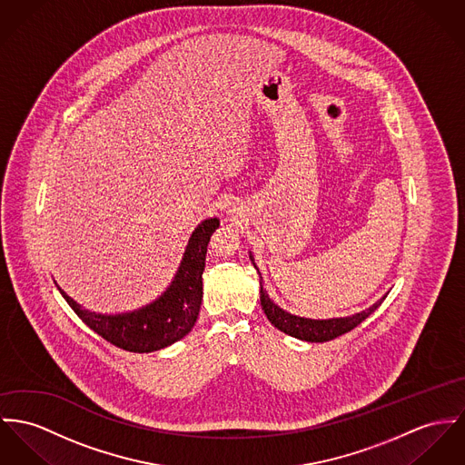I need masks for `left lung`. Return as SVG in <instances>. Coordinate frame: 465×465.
Masks as SVG:
<instances>
[{"label": "left lung", "mask_w": 465, "mask_h": 465, "mask_svg": "<svg viewBox=\"0 0 465 465\" xmlns=\"http://www.w3.org/2000/svg\"><path fill=\"white\" fill-rule=\"evenodd\" d=\"M251 256V254H250ZM252 262V256H251ZM254 263V262H252ZM260 302H262V310L267 315L269 322L278 327L280 331H283L285 334H290L293 338L304 340V341H312V343H322V341H329L334 340L349 331H352L354 327H358L361 322L368 319L382 302L377 301L373 306H370L368 310L356 313L352 317H343V319H327V321H313V319H304V317H297L292 315L285 310H282L278 304H274L271 301V297L267 295V292L263 290L262 285V276H260Z\"/></svg>", "instance_id": "8db88e82"}]
</instances>
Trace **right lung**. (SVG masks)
<instances>
[{
	"mask_svg": "<svg viewBox=\"0 0 465 465\" xmlns=\"http://www.w3.org/2000/svg\"><path fill=\"white\" fill-rule=\"evenodd\" d=\"M215 228H219L217 217L205 219L196 226L172 285L159 299L140 310L120 315H101L84 310L60 286L58 290L75 315L114 347L140 354L161 351L189 334L198 319L203 297L202 274L207 246Z\"/></svg>",
	"mask_w": 465,
	"mask_h": 465,
	"instance_id": "obj_1",
	"label": "right lung"
}]
</instances>
